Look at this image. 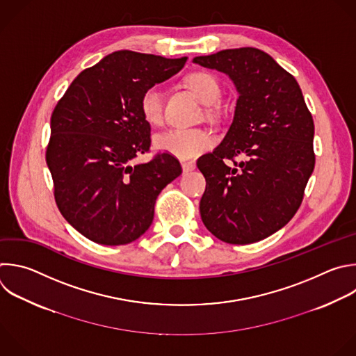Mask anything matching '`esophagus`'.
I'll return each mask as SVG.
<instances>
[{"instance_id": "obj_1", "label": "esophagus", "mask_w": 356, "mask_h": 356, "mask_svg": "<svg viewBox=\"0 0 356 356\" xmlns=\"http://www.w3.org/2000/svg\"><path fill=\"white\" fill-rule=\"evenodd\" d=\"M181 168H183V172H191L195 169V163L194 162H190V161H183L181 162Z\"/></svg>"}]
</instances>
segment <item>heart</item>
<instances>
[{
	"label": "heart",
	"instance_id": "heart-1",
	"mask_svg": "<svg viewBox=\"0 0 356 356\" xmlns=\"http://www.w3.org/2000/svg\"><path fill=\"white\" fill-rule=\"evenodd\" d=\"M187 83L204 104L215 103L220 96L218 79L207 71H194ZM140 108L145 120L159 124L163 118V89L159 83L147 88L140 99ZM155 145L179 158H194L212 145L211 136L201 129H172L155 137Z\"/></svg>",
	"mask_w": 356,
	"mask_h": 356
}]
</instances>
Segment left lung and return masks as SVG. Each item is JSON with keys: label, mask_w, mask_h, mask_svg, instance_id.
<instances>
[{"label": "left lung", "mask_w": 356, "mask_h": 356, "mask_svg": "<svg viewBox=\"0 0 356 356\" xmlns=\"http://www.w3.org/2000/svg\"><path fill=\"white\" fill-rule=\"evenodd\" d=\"M193 63L225 72L239 92L223 141L197 161L207 181L201 219L225 243L263 241L302 204L316 162L312 113L293 75L263 50L229 49Z\"/></svg>", "instance_id": "8db88e82"}]
</instances>
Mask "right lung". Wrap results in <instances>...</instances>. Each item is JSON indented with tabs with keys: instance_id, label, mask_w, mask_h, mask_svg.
Instances as JSON below:
<instances>
[{
	"instance_id": "obj_1",
	"label": "right lung",
	"mask_w": 356,
	"mask_h": 356,
	"mask_svg": "<svg viewBox=\"0 0 356 356\" xmlns=\"http://www.w3.org/2000/svg\"><path fill=\"white\" fill-rule=\"evenodd\" d=\"M186 61L114 51L83 70L56 104L46 149L54 198L65 220L89 241L106 246L137 241L152 223L159 193L181 175L169 152L147 163L131 161L151 148L143 92Z\"/></svg>"
}]
</instances>
